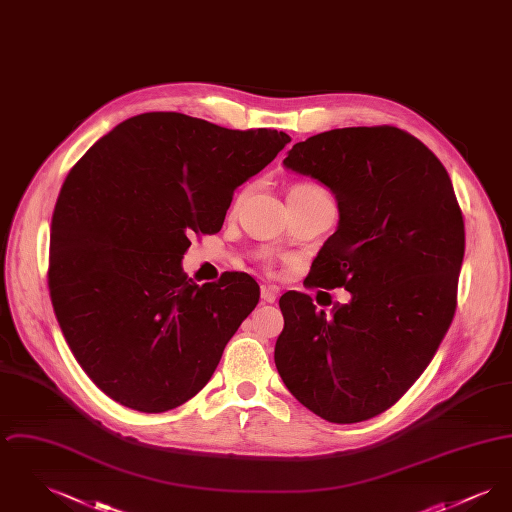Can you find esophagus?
<instances>
[{
    "mask_svg": "<svg viewBox=\"0 0 512 512\" xmlns=\"http://www.w3.org/2000/svg\"><path fill=\"white\" fill-rule=\"evenodd\" d=\"M261 299L265 303H274L278 299V288H274V286H261Z\"/></svg>",
    "mask_w": 512,
    "mask_h": 512,
    "instance_id": "34e87169",
    "label": "esophagus"
}]
</instances>
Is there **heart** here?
Here are the masks:
<instances>
[{"mask_svg":"<svg viewBox=\"0 0 512 512\" xmlns=\"http://www.w3.org/2000/svg\"><path fill=\"white\" fill-rule=\"evenodd\" d=\"M293 192H315V194H324V190H320V188L313 186V184H299V186H295V188H293L290 194H293ZM245 194H247V188L240 192V195H238V201H240Z\"/></svg>","mask_w":512,"mask_h":512,"instance_id":"heart-1","label":"heart"}]
</instances>
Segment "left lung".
Masks as SVG:
<instances>
[{
	"instance_id": "left-lung-1",
	"label": "left lung",
	"mask_w": 512,
	"mask_h": 512,
	"mask_svg": "<svg viewBox=\"0 0 512 512\" xmlns=\"http://www.w3.org/2000/svg\"><path fill=\"white\" fill-rule=\"evenodd\" d=\"M284 165L328 186L340 209L305 286L353 297L326 315L311 295L284 293L274 363L309 411L363 422L403 397L449 330L463 211L438 157L395 126L322 132L295 144Z\"/></svg>"
}]
</instances>
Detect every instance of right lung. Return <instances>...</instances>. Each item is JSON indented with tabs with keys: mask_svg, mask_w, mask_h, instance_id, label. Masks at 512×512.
<instances>
[{
	"mask_svg": "<svg viewBox=\"0 0 512 512\" xmlns=\"http://www.w3.org/2000/svg\"><path fill=\"white\" fill-rule=\"evenodd\" d=\"M290 140L182 113L126 119L74 165L51 219L49 293L59 326L99 390L165 413L211 380L259 284L224 272L197 286L190 236L222 228L232 195Z\"/></svg>",
	"mask_w": 512,
	"mask_h": 512,
	"instance_id": "1",
	"label": "right lung"
}]
</instances>
